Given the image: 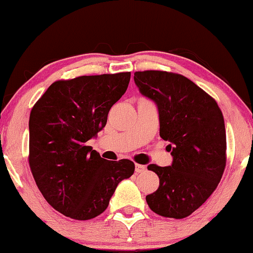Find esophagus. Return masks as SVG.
Returning <instances> with one entry per match:
<instances>
[{
	"label": "esophagus",
	"instance_id": "obj_1",
	"mask_svg": "<svg viewBox=\"0 0 253 253\" xmlns=\"http://www.w3.org/2000/svg\"><path fill=\"white\" fill-rule=\"evenodd\" d=\"M145 170H146V167H145V165H141V164H135V172H136V173L144 172Z\"/></svg>",
	"mask_w": 253,
	"mask_h": 253
}]
</instances>
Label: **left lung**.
Instances as JSON below:
<instances>
[{
	"label": "left lung",
	"mask_w": 253,
	"mask_h": 253,
	"mask_svg": "<svg viewBox=\"0 0 253 253\" xmlns=\"http://www.w3.org/2000/svg\"><path fill=\"white\" fill-rule=\"evenodd\" d=\"M134 82L157 104L159 135L169 141L172 163L150 164L159 187L146 196L158 215L189 216L201 207L221 179L226 167V130L214 98L187 77L167 71H138Z\"/></svg>",
	"instance_id": "obj_1"
}]
</instances>
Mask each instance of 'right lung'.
I'll return each mask as SVG.
<instances>
[{"instance_id": "obj_1", "label": "right lung", "mask_w": 253, "mask_h": 253, "mask_svg": "<svg viewBox=\"0 0 253 253\" xmlns=\"http://www.w3.org/2000/svg\"><path fill=\"white\" fill-rule=\"evenodd\" d=\"M130 72L81 76L52 83L30 115V167L54 210L89 220L107 210L129 159L107 161L86 141L106 126L109 109L126 92Z\"/></svg>"}]
</instances>
